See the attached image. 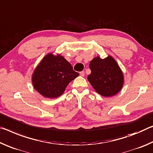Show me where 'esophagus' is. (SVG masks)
<instances>
[{
    "label": "esophagus",
    "mask_w": 153,
    "mask_h": 153,
    "mask_svg": "<svg viewBox=\"0 0 153 153\" xmlns=\"http://www.w3.org/2000/svg\"><path fill=\"white\" fill-rule=\"evenodd\" d=\"M80 75H81V76H85V72L84 71L80 72Z\"/></svg>",
    "instance_id": "esophagus-1"
}]
</instances>
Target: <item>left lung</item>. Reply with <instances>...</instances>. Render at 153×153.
I'll return each mask as SVG.
<instances>
[{
	"label": "left lung",
	"instance_id": "8db88e82",
	"mask_svg": "<svg viewBox=\"0 0 153 153\" xmlns=\"http://www.w3.org/2000/svg\"><path fill=\"white\" fill-rule=\"evenodd\" d=\"M89 68L91 72L87 79L97 93L108 97L121 91L124 84L123 73L111 56L104 59L94 57L90 62Z\"/></svg>",
	"mask_w": 153,
	"mask_h": 153
}]
</instances>
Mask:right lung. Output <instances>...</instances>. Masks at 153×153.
<instances>
[{"label": "right lung", "mask_w": 153, "mask_h": 153, "mask_svg": "<svg viewBox=\"0 0 153 153\" xmlns=\"http://www.w3.org/2000/svg\"><path fill=\"white\" fill-rule=\"evenodd\" d=\"M79 75L60 54L49 53L42 59L32 75L34 88L47 98H56L64 94L70 82Z\"/></svg>", "instance_id": "right-lung-1"}]
</instances>
